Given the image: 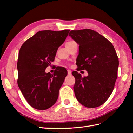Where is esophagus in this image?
<instances>
[{
	"instance_id": "34e87169",
	"label": "esophagus",
	"mask_w": 133,
	"mask_h": 133,
	"mask_svg": "<svg viewBox=\"0 0 133 133\" xmlns=\"http://www.w3.org/2000/svg\"><path fill=\"white\" fill-rule=\"evenodd\" d=\"M71 71L70 70H67V75H71Z\"/></svg>"
}]
</instances>
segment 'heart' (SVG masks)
<instances>
[{
    "instance_id": "b5f03b06",
    "label": "heart",
    "mask_w": 133,
    "mask_h": 133,
    "mask_svg": "<svg viewBox=\"0 0 133 133\" xmlns=\"http://www.w3.org/2000/svg\"><path fill=\"white\" fill-rule=\"evenodd\" d=\"M76 42L75 41H73V40H71V41H69L68 42H67L66 44V45H70V44H73V43H75Z\"/></svg>"
}]
</instances>
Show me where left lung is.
I'll list each match as a JSON object with an SVG mask.
<instances>
[{"instance_id": "left-lung-1", "label": "left lung", "mask_w": 133, "mask_h": 133, "mask_svg": "<svg viewBox=\"0 0 133 133\" xmlns=\"http://www.w3.org/2000/svg\"><path fill=\"white\" fill-rule=\"evenodd\" d=\"M69 35L79 45L78 70L88 73L82 77L72 72L76 98L85 107L96 108L106 102L114 88L119 65L117 52L110 41L92 29L72 30Z\"/></svg>"}]
</instances>
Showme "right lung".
Returning a JSON list of instances; mask_svg holds the SVG:
<instances>
[{
    "instance_id": "obj_1",
    "label": "right lung",
    "mask_w": 133,
    "mask_h": 133,
    "mask_svg": "<svg viewBox=\"0 0 133 133\" xmlns=\"http://www.w3.org/2000/svg\"><path fill=\"white\" fill-rule=\"evenodd\" d=\"M70 30H44L24 42L17 63L18 85L29 105L45 110L56 102L58 92L67 75L63 67H56L53 74L45 70L54 62L58 48Z\"/></svg>"
}]
</instances>
